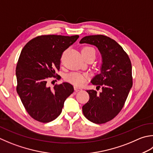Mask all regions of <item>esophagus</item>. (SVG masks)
<instances>
[{
    "label": "esophagus",
    "mask_w": 153,
    "mask_h": 153,
    "mask_svg": "<svg viewBox=\"0 0 153 153\" xmlns=\"http://www.w3.org/2000/svg\"><path fill=\"white\" fill-rule=\"evenodd\" d=\"M74 89H75V91H77V92L82 90V88H78V87H77V86H74Z\"/></svg>",
    "instance_id": "34e87169"
}]
</instances>
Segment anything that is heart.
Returning a JSON list of instances; mask_svg holds the SVG:
<instances>
[{"instance_id": "1", "label": "heart", "mask_w": 153, "mask_h": 153, "mask_svg": "<svg viewBox=\"0 0 153 153\" xmlns=\"http://www.w3.org/2000/svg\"><path fill=\"white\" fill-rule=\"evenodd\" d=\"M82 53L88 55H93L95 56V50L94 48L90 46H86L83 48L82 50ZM65 79L67 82L72 83L73 85L81 87L85 84L88 79V75L83 73H77V72H71L66 75L65 77Z\"/></svg>"}]
</instances>
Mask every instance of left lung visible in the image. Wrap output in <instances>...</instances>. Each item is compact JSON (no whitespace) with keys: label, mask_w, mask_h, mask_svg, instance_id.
<instances>
[{"label":"left lung","mask_w":153,"mask_h":153,"mask_svg":"<svg viewBox=\"0 0 153 153\" xmlns=\"http://www.w3.org/2000/svg\"><path fill=\"white\" fill-rule=\"evenodd\" d=\"M80 43L97 46L103 58L101 73L91 82L102 91L97 94L94 89L86 91L89 100L82 107L83 113L94 123H105L121 111L133 85L130 58L120 45L107 36H88Z\"/></svg>","instance_id":"obj_1"}]
</instances>
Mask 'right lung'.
Listing matches in <instances>:
<instances>
[{
	"label": "right lung",
	"instance_id": "1",
	"mask_svg": "<svg viewBox=\"0 0 153 153\" xmlns=\"http://www.w3.org/2000/svg\"><path fill=\"white\" fill-rule=\"evenodd\" d=\"M78 35H41L32 39L21 51L16 68V91L30 116L39 122L54 120L62 113L65 100L74 91L65 82L51 89L50 77L59 79L63 52L76 42Z\"/></svg>",
	"mask_w": 153,
	"mask_h": 153
}]
</instances>
